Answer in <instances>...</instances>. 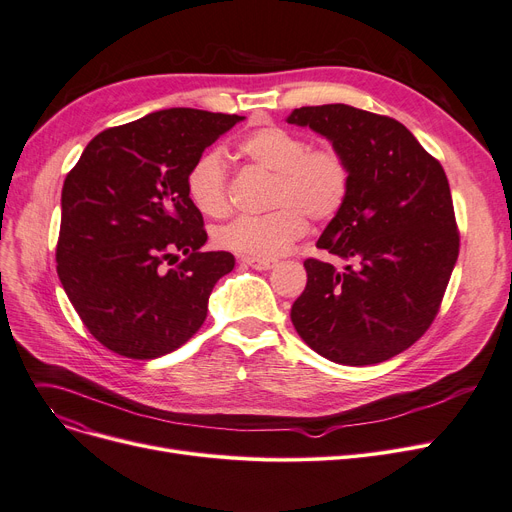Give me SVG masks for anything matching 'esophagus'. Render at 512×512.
Returning <instances> with one entry per match:
<instances>
[{"instance_id": "1", "label": "esophagus", "mask_w": 512, "mask_h": 512, "mask_svg": "<svg viewBox=\"0 0 512 512\" xmlns=\"http://www.w3.org/2000/svg\"><path fill=\"white\" fill-rule=\"evenodd\" d=\"M242 261L247 263V265H251V268H255V270H272V268H276L278 265V261L276 259H257V257H242Z\"/></svg>"}]
</instances>
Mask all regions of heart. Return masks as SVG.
<instances>
[{"mask_svg":"<svg viewBox=\"0 0 512 512\" xmlns=\"http://www.w3.org/2000/svg\"><path fill=\"white\" fill-rule=\"evenodd\" d=\"M244 159L274 173L270 207L259 217H236L215 228V247L257 259L286 253L305 236L307 217L328 221L347 203L351 167L335 144L309 146L301 133L280 125H265L249 133L238 146ZM186 196L196 211L221 217L228 211V165L224 152L211 148L190 165Z\"/></svg>","mask_w":512,"mask_h":512,"instance_id":"1","label":"heart"}]
</instances>
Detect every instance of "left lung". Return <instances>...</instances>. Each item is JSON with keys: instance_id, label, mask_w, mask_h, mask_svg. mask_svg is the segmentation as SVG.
Segmentation results:
<instances>
[{"instance_id": "obj_1", "label": "left lung", "mask_w": 512, "mask_h": 512, "mask_svg": "<svg viewBox=\"0 0 512 512\" xmlns=\"http://www.w3.org/2000/svg\"><path fill=\"white\" fill-rule=\"evenodd\" d=\"M288 123L322 133L351 167L347 203L316 244L349 265L305 259L291 320L330 362H385L429 330L458 259L446 171L402 123L362 108L301 106Z\"/></svg>"}]
</instances>
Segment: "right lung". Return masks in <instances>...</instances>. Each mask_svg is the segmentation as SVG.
Instances as JSON below:
<instances>
[{"label":"right lung","instance_id":"obj_1","mask_svg":"<svg viewBox=\"0 0 512 512\" xmlns=\"http://www.w3.org/2000/svg\"><path fill=\"white\" fill-rule=\"evenodd\" d=\"M238 121L196 108L159 110L100 131L66 175L56 270L106 349L152 360L203 326L234 255L201 251L205 221L186 196V173ZM177 252L187 259L165 271Z\"/></svg>","mask_w":512,"mask_h":512}]
</instances>
